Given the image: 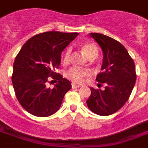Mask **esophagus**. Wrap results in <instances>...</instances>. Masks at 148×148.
<instances>
[{"label":"esophagus","mask_w":148,"mask_h":148,"mask_svg":"<svg viewBox=\"0 0 148 148\" xmlns=\"http://www.w3.org/2000/svg\"><path fill=\"white\" fill-rule=\"evenodd\" d=\"M71 87H72V88H79V87H80V86H79V85L75 84V83H72V84H71Z\"/></svg>","instance_id":"esophagus-1"}]
</instances>
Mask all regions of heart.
I'll use <instances>...</instances> for the list:
<instances>
[{
    "label": "heart",
    "instance_id": "b5f03b06",
    "mask_svg": "<svg viewBox=\"0 0 148 148\" xmlns=\"http://www.w3.org/2000/svg\"><path fill=\"white\" fill-rule=\"evenodd\" d=\"M82 50L85 55L88 57L89 60L95 59L98 53V51L95 45L92 43H86L82 45ZM71 60V49L68 48L64 52L62 57V62L63 65H68L70 62ZM89 73L88 69H79L77 67H73L69 69L67 72V77L70 79H71L74 83H79L83 80V78L87 76Z\"/></svg>",
    "mask_w": 148,
    "mask_h": 148
}]
</instances>
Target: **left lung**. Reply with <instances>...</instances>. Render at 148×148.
I'll return each instance as SVG.
<instances>
[{"mask_svg": "<svg viewBox=\"0 0 148 148\" xmlns=\"http://www.w3.org/2000/svg\"><path fill=\"white\" fill-rule=\"evenodd\" d=\"M89 36L97 42L103 53L101 71L97 75L103 90L91 88L86 101L88 109L97 115L106 116L119 111L128 101L136 79L134 61L125 47L110 36L97 33Z\"/></svg>", "mask_w": 148, "mask_h": 148, "instance_id": "8db88e82", "label": "left lung"}]
</instances>
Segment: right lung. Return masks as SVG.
I'll use <instances>...</instances> for the list:
<instances>
[{
	"mask_svg": "<svg viewBox=\"0 0 148 148\" xmlns=\"http://www.w3.org/2000/svg\"><path fill=\"white\" fill-rule=\"evenodd\" d=\"M77 36V33L45 32L22 46L14 62L12 82L19 103L29 113L47 117L59 110L71 83L55 70L59 69L62 51ZM51 79L57 82L53 89L47 87Z\"/></svg>",
	"mask_w": 148,
	"mask_h": 148,
	"instance_id": "right-lung-1",
	"label": "right lung"
}]
</instances>
